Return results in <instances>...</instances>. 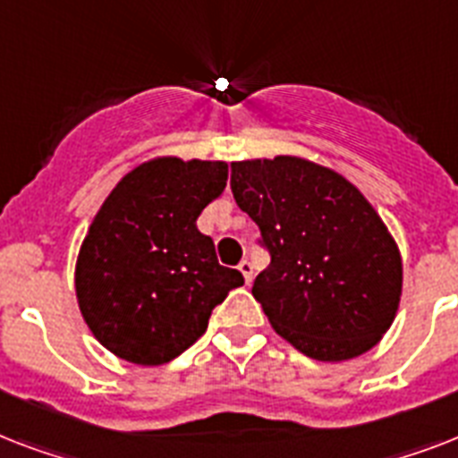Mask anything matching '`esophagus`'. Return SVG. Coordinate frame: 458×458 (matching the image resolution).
<instances>
[{
	"mask_svg": "<svg viewBox=\"0 0 458 458\" xmlns=\"http://www.w3.org/2000/svg\"><path fill=\"white\" fill-rule=\"evenodd\" d=\"M237 268H240V273H242L244 280H247V285H250L251 278H254V266H251L250 259H242V261H240V266H237Z\"/></svg>",
	"mask_w": 458,
	"mask_h": 458,
	"instance_id": "1",
	"label": "esophagus"
}]
</instances>
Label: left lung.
I'll use <instances>...</instances> for the list:
<instances>
[{
    "label": "left lung",
    "instance_id": "left-lung-1",
    "mask_svg": "<svg viewBox=\"0 0 458 458\" xmlns=\"http://www.w3.org/2000/svg\"><path fill=\"white\" fill-rule=\"evenodd\" d=\"M237 207L259 225L271 264L251 294L301 354L344 361L394 320L402 257L366 197L340 173L297 157L230 164Z\"/></svg>",
    "mask_w": 458,
    "mask_h": 458
}]
</instances>
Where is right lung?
I'll use <instances>...</instances> for the list:
<instances>
[{
	"label": "right lung",
	"instance_id": "add662e5",
	"mask_svg": "<svg viewBox=\"0 0 458 458\" xmlns=\"http://www.w3.org/2000/svg\"><path fill=\"white\" fill-rule=\"evenodd\" d=\"M225 182L223 161L157 158L111 190L75 266L82 318L109 352L142 366L168 363L199 340L230 290L244 285L197 230Z\"/></svg>",
	"mask_w": 458,
	"mask_h": 458
}]
</instances>
